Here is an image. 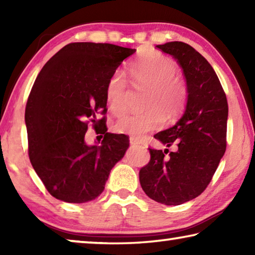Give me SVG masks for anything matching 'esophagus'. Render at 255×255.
<instances>
[{
	"label": "esophagus",
	"instance_id": "34e87169",
	"mask_svg": "<svg viewBox=\"0 0 255 255\" xmlns=\"http://www.w3.org/2000/svg\"><path fill=\"white\" fill-rule=\"evenodd\" d=\"M129 143H130V145H132V146H138V145L141 144L140 140L137 139V138H135V137L129 138Z\"/></svg>",
	"mask_w": 255,
	"mask_h": 255
}]
</instances>
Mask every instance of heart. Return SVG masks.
<instances>
[{"label": "heart", "instance_id": "obj_1", "mask_svg": "<svg viewBox=\"0 0 255 255\" xmlns=\"http://www.w3.org/2000/svg\"><path fill=\"white\" fill-rule=\"evenodd\" d=\"M178 66L173 59L159 53L141 56L129 67L131 85L135 90H147L145 108L147 110L120 118L115 125L116 131L140 138L161 128L165 115L173 119L184 110L188 101V85L176 75ZM129 88L126 77L120 72L110 76L106 85L108 108L116 116L127 110Z\"/></svg>", "mask_w": 255, "mask_h": 255}]
</instances>
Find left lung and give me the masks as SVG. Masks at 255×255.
Instances as JSON below:
<instances>
[{
	"label": "left lung",
	"instance_id": "left-lung-1",
	"mask_svg": "<svg viewBox=\"0 0 255 255\" xmlns=\"http://www.w3.org/2000/svg\"><path fill=\"white\" fill-rule=\"evenodd\" d=\"M156 47L182 67L188 102L182 118L154 136L176 150L148 148L150 159L139 171V182L150 199L176 206L201 195L213 179L226 150L228 105L214 68L193 47L181 41Z\"/></svg>",
	"mask_w": 255,
	"mask_h": 255
}]
</instances>
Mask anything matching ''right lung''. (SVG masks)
<instances>
[{"instance_id":"1","label":"right lung","mask_w":255,"mask_h":255,"mask_svg":"<svg viewBox=\"0 0 255 255\" xmlns=\"http://www.w3.org/2000/svg\"><path fill=\"white\" fill-rule=\"evenodd\" d=\"M135 51L112 44L72 42L45 64L34 81L24 115L28 154L56 199L73 204L96 199L124 157L129 138L107 131L106 85ZM90 122L104 135L101 145L85 144Z\"/></svg>"}]
</instances>
